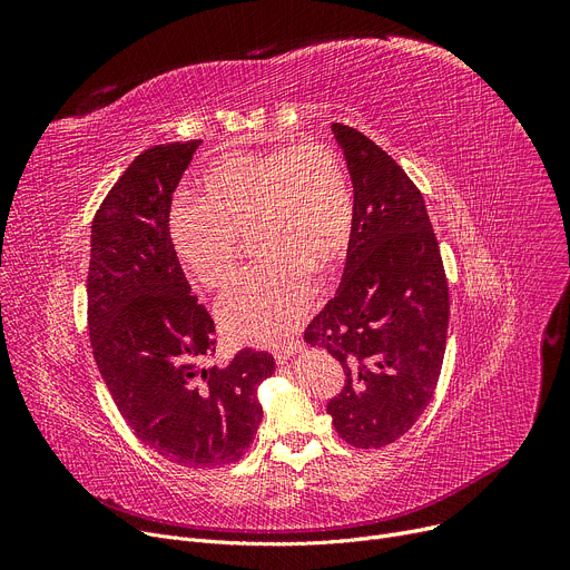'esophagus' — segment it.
Wrapping results in <instances>:
<instances>
[{
	"label": "esophagus",
	"mask_w": 570,
	"mask_h": 570,
	"mask_svg": "<svg viewBox=\"0 0 570 570\" xmlns=\"http://www.w3.org/2000/svg\"><path fill=\"white\" fill-rule=\"evenodd\" d=\"M297 348H303V342H301V340H297V342H288V344L275 348V361H277V363H286L288 357H291Z\"/></svg>",
	"instance_id": "34e87169"
}]
</instances>
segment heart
I'll return each mask as SVG.
<instances>
[{
    "instance_id": "heart-1",
    "label": "heart",
    "mask_w": 570,
    "mask_h": 570,
    "mask_svg": "<svg viewBox=\"0 0 570 570\" xmlns=\"http://www.w3.org/2000/svg\"><path fill=\"white\" fill-rule=\"evenodd\" d=\"M249 233L261 258L224 297L219 318L239 342L277 344L314 305V269H333L353 243L355 196L340 153L301 142L219 157L200 175V198L168 213L179 263L215 291L235 279Z\"/></svg>"
}]
</instances>
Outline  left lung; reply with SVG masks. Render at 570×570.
Masks as SVG:
<instances>
[{"label": "left lung", "instance_id": "1", "mask_svg": "<svg viewBox=\"0 0 570 570\" xmlns=\"http://www.w3.org/2000/svg\"><path fill=\"white\" fill-rule=\"evenodd\" d=\"M355 196V235L342 284L307 325L344 370L327 402L337 434L355 448L404 436L428 409L443 365L448 282L423 194L402 166L353 127L333 125Z\"/></svg>", "mask_w": 570, "mask_h": 570}]
</instances>
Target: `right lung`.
<instances>
[{
  "label": "right lung",
  "mask_w": 570,
  "mask_h": 570,
  "mask_svg": "<svg viewBox=\"0 0 570 570\" xmlns=\"http://www.w3.org/2000/svg\"><path fill=\"white\" fill-rule=\"evenodd\" d=\"M203 140L155 145L117 179L92 222L87 325L97 367L131 432L161 458L217 469L245 455L275 357L243 348L228 365L215 321L170 245L168 213Z\"/></svg>",
  "instance_id": "right-lung-1"
}]
</instances>
